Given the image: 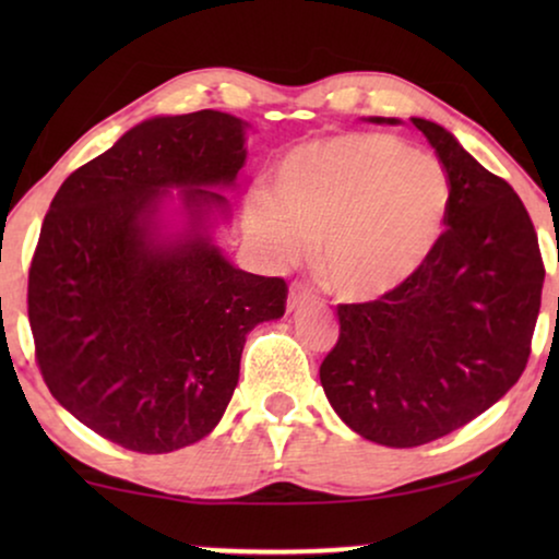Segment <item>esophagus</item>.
<instances>
[{
  "label": "esophagus",
  "instance_id": "34e87169",
  "mask_svg": "<svg viewBox=\"0 0 559 559\" xmlns=\"http://www.w3.org/2000/svg\"><path fill=\"white\" fill-rule=\"evenodd\" d=\"M310 302V289L300 285V282H295L293 287H289V295H287V310L293 312L297 308H302V305Z\"/></svg>",
  "mask_w": 559,
  "mask_h": 559
}]
</instances>
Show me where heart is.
I'll return each instance as SVG.
<instances>
[{
	"label": "heart",
	"instance_id": "heart-1",
	"mask_svg": "<svg viewBox=\"0 0 559 559\" xmlns=\"http://www.w3.org/2000/svg\"><path fill=\"white\" fill-rule=\"evenodd\" d=\"M448 173L432 155L379 132H348L289 150L274 195L254 190L243 224L272 264L316 241V272L343 300H379L430 262L445 226Z\"/></svg>",
	"mask_w": 559,
	"mask_h": 559
}]
</instances>
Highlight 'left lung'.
<instances>
[{
    "label": "left lung",
    "instance_id": "1",
    "mask_svg": "<svg viewBox=\"0 0 559 559\" xmlns=\"http://www.w3.org/2000/svg\"><path fill=\"white\" fill-rule=\"evenodd\" d=\"M412 124L448 173V228L430 262L400 289L338 305V343L320 366L335 415L386 448L438 440L516 384L545 282L537 234L514 188L445 127L419 117Z\"/></svg>",
    "mask_w": 559,
    "mask_h": 559
}]
</instances>
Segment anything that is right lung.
<instances>
[{"label":"right lung","instance_id":"add662e5","mask_svg":"<svg viewBox=\"0 0 559 559\" xmlns=\"http://www.w3.org/2000/svg\"><path fill=\"white\" fill-rule=\"evenodd\" d=\"M249 121L152 117L68 175L43 221L27 312L60 407L136 453H173L221 423L249 331L287 285L218 247Z\"/></svg>","mask_w":559,"mask_h":559}]
</instances>
